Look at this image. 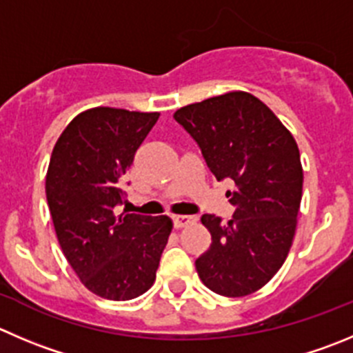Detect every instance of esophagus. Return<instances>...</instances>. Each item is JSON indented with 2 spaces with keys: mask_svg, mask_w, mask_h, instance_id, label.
<instances>
[{
  "mask_svg": "<svg viewBox=\"0 0 353 353\" xmlns=\"http://www.w3.org/2000/svg\"><path fill=\"white\" fill-rule=\"evenodd\" d=\"M196 220H197L196 216H189V214H174L173 225H174V229H182V227H185V225L194 223Z\"/></svg>",
  "mask_w": 353,
  "mask_h": 353,
  "instance_id": "1",
  "label": "esophagus"
}]
</instances>
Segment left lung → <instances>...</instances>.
Listing matches in <instances>:
<instances>
[{
	"instance_id": "obj_1",
	"label": "left lung",
	"mask_w": 353,
	"mask_h": 353,
	"mask_svg": "<svg viewBox=\"0 0 353 353\" xmlns=\"http://www.w3.org/2000/svg\"><path fill=\"white\" fill-rule=\"evenodd\" d=\"M199 145L214 179L232 180L227 223L203 214L211 246L196 260L204 286L221 296H246L283 267L301 203L303 170L293 135L261 100L230 92L174 112Z\"/></svg>"
}]
</instances>
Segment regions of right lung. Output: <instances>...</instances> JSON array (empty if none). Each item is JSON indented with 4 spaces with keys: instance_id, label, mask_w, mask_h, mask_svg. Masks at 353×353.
Segmentation results:
<instances>
[{
    "instance_id": "obj_1",
    "label": "right lung",
    "mask_w": 353,
    "mask_h": 353,
    "mask_svg": "<svg viewBox=\"0 0 353 353\" xmlns=\"http://www.w3.org/2000/svg\"><path fill=\"white\" fill-rule=\"evenodd\" d=\"M159 112L95 107L74 117L53 147L46 201L60 248L92 293L133 300L156 281L171 218L117 214L124 174ZM130 185V183H128Z\"/></svg>"
}]
</instances>
